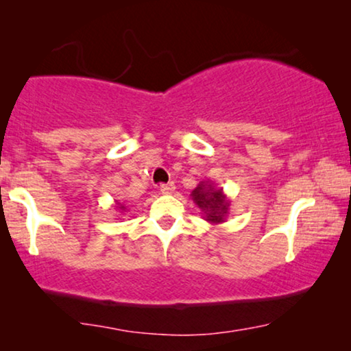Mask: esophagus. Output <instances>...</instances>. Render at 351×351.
Here are the masks:
<instances>
[{
    "label": "esophagus",
    "mask_w": 351,
    "mask_h": 351,
    "mask_svg": "<svg viewBox=\"0 0 351 351\" xmlns=\"http://www.w3.org/2000/svg\"><path fill=\"white\" fill-rule=\"evenodd\" d=\"M162 194H173L175 193V183H167L160 186Z\"/></svg>",
    "instance_id": "esophagus-1"
}]
</instances>
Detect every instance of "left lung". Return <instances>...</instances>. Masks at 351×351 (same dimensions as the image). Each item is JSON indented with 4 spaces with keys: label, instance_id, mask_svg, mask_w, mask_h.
Listing matches in <instances>:
<instances>
[{
    "label": "left lung",
    "instance_id": "8db88e82",
    "mask_svg": "<svg viewBox=\"0 0 351 351\" xmlns=\"http://www.w3.org/2000/svg\"><path fill=\"white\" fill-rule=\"evenodd\" d=\"M191 199L202 212V218L210 224H221L230 215L231 199L224 194L223 188L212 180L200 181L193 193Z\"/></svg>",
    "mask_w": 351,
    "mask_h": 351
}]
</instances>
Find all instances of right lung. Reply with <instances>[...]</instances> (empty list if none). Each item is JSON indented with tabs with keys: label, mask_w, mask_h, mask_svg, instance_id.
Returning <instances> with one entry per match:
<instances>
[{
	"label": "right lung",
	"mask_w": 351,
	"mask_h": 351,
	"mask_svg": "<svg viewBox=\"0 0 351 351\" xmlns=\"http://www.w3.org/2000/svg\"><path fill=\"white\" fill-rule=\"evenodd\" d=\"M114 207H115V210H117V212H119V213H121V215H125V213H127L128 212V205H125V204H120V202H117V200H115V205H114Z\"/></svg>",
	"instance_id": "right-lung-1"
}]
</instances>
